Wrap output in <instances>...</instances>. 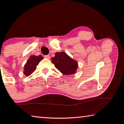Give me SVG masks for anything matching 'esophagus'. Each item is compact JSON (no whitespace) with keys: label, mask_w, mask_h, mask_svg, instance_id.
Wrapping results in <instances>:
<instances>
[{"label":"esophagus","mask_w":124,"mask_h":124,"mask_svg":"<svg viewBox=\"0 0 124 124\" xmlns=\"http://www.w3.org/2000/svg\"><path fill=\"white\" fill-rule=\"evenodd\" d=\"M44 57L46 58V59H50V55H45Z\"/></svg>","instance_id":"obj_1"}]
</instances>
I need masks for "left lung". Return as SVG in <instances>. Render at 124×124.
I'll return each mask as SVG.
<instances>
[{
	"label": "left lung",
	"instance_id": "obj_1",
	"mask_svg": "<svg viewBox=\"0 0 124 124\" xmlns=\"http://www.w3.org/2000/svg\"><path fill=\"white\" fill-rule=\"evenodd\" d=\"M52 62L55 68L64 75H72L76 72L78 63L64 52H57L52 58Z\"/></svg>",
	"mask_w": 124,
	"mask_h": 124
}]
</instances>
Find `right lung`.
I'll use <instances>...</instances> for the list:
<instances>
[{"instance_id":"add662e5","label":"right lung","mask_w":124,"mask_h":124,"mask_svg":"<svg viewBox=\"0 0 124 124\" xmlns=\"http://www.w3.org/2000/svg\"><path fill=\"white\" fill-rule=\"evenodd\" d=\"M43 59V57L40 55L38 56H35V55L31 56L24 65V75L26 76H29L32 73L36 70L37 65L38 64L39 62Z\"/></svg>"}]
</instances>
